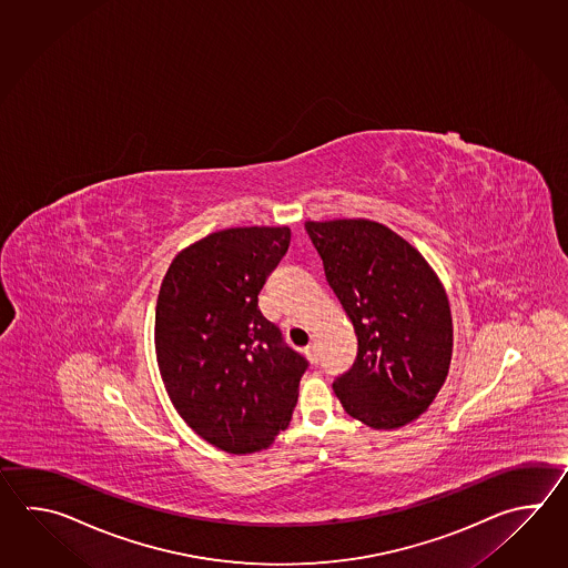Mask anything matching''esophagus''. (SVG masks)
<instances>
[{"label":"esophagus","instance_id":"esophagus-1","mask_svg":"<svg viewBox=\"0 0 568 568\" xmlns=\"http://www.w3.org/2000/svg\"><path fill=\"white\" fill-rule=\"evenodd\" d=\"M304 355H306V357H308V362L314 363V365L318 363V349H316V345H314V343L304 349Z\"/></svg>","mask_w":568,"mask_h":568}]
</instances>
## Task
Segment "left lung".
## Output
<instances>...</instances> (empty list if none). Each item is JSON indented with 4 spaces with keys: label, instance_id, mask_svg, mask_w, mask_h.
I'll return each mask as SVG.
<instances>
[{
    "label": "left lung",
    "instance_id": "8db88e82",
    "mask_svg": "<svg viewBox=\"0 0 568 568\" xmlns=\"http://www.w3.org/2000/svg\"><path fill=\"white\" fill-rule=\"evenodd\" d=\"M304 227L357 335V359L333 384L338 402L375 430L414 423L435 402L453 355L443 282L414 245L377 221Z\"/></svg>",
    "mask_w": 568,
    "mask_h": 568
}]
</instances>
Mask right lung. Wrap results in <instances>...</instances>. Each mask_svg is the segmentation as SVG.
Segmentation results:
<instances>
[{"instance_id": "right-lung-1", "label": "right lung", "mask_w": 568, "mask_h": 568, "mask_svg": "<svg viewBox=\"0 0 568 568\" xmlns=\"http://www.w3.org/2000/svg\"><path fill=\"white\" fill-rule=\"evenodd\" d=\"M290 227H231L184 247L160 284L156 362L170 402L209 445L267 448L288 428L308 363L257 306Z\"/></svg>"}]
</instances>
